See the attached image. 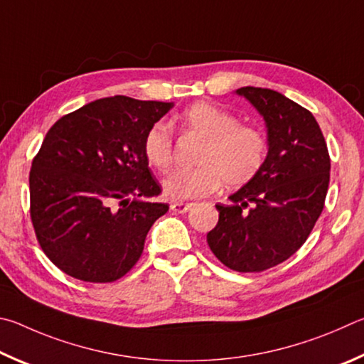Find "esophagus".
Returning a JSON list of instances; mask_svg holds the SVG:
<instances>
[{"instance_id": "obj_1", "label": "esophagus", "mask_w": 364, "mask_h": 364, "mask_svg": "<svg viewBox=\"0 0 364 364\" xmlns=\"http://www.w3.org/2000/svg\"><path fill=\"white\" fill-rule=\"evenodd\" d=\"M195 205L193 203H172L171 205V209L174 213H178V214H186L188 213L190 209H192Z\"/></svg>"}]
</instances>
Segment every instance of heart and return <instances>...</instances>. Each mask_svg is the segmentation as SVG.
<instances>
[{
  "mask_svg": "<svg viewBox=\"0 0 364 364\" xmlns=\"http://www.w3.org/2000/svg\"><path fill=\"white\" fill-rule=\"evenodd\" d=\"M182 129L205 139L192 171H176L163 178L169 200L186 201L214 193L224 182L238 188L259 174L267 156V139L257 127L240 124L238 118L209 102H195L178 117ZM172 132L153 124L144 139V155L153 168L166 171L172 163Z\"/></svg>",
  "mask_w": 364,
  "mask_h": 364,
  "instance_id": "obj_1",
  "label": "heart"
}]
</instances>
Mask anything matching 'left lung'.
Segmentation results:
<instances>
[{
  "mask_svg": "<svg viewBox=\"0 0 364 364\" xmlns=\"http://www.w3.org/2000/svg\"><path fill=\"white\" fill-rule=\"evenodd\" d=\"M267 127L259 174L215 205L219 222L208 245L237 272H264L289 259L320 218L329 186L331 159L323 132L307 108L273 89L240 87Z\"/></svg>",
  "mask_w": 364,
  "mask_h": 364,
  "instance_id": "obj_1",
  "label": "left lung"
}]
</instances>
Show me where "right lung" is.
Listing matches in <instances>:
<instances>
[{"label": "right lung", "mask_w": 364, "mask_h": 364, "mask_svg": "<svg viewBox=\"0 0 364 364\" xmlns=\"http://www.w3.org/2000/svg\"><path fill=\"white\" fill-rule=\"evenodd\" d=\"M172 102L114 95L55 121L30 171V215L44 254L89 283L124 277L146 233L168 213L144 155L150 127Z\"/></svg>", "instance_id": "right-lung-1"}]
</instances>
